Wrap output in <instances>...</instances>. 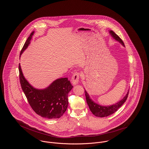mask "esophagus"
Masks as SVG:
<instances>
[{"instance_id": "1", "label": "esophagus", "mask_w": 149, "mask_h": 149, "mask_svg": "<svg viewBox=\"0 0 149 149\" xmlns=\"http://www.w3.org/2000/svg\"><path fill=\"white\" fill-rule=\"evenodd\" d=\"M80 74L79 72H76L73 74V75L72 77V83L73 85H76L79 81V78H80Z\"/></svg>"}]
</instances>
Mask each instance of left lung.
<instances>
[{
	"label": "left lung",
	"instance_id": "1",
	"mask_svg": "<svg viewBox=\"0 0 149 149\" xmlns=\"http://www.w3.org/2000/svg\"><path fill=\"white\" fill-rule=\"evenodd\" d=\"M110 33H111V36L116 40L118 41L123 45L125 46V44L123 42V41L122 40V39L116 34H115L113 31H110ZM84 92H85L86 103L89 106V108L91 111L92 112V113L95 116H96L97 117H106V116H108L115 113L120 107L125 103V102H126V100L127 99L128 95V93H129V91H128L127 95L125 96V97L122 100H120L116 104L112 105V106L106 107L102 106H100V105L97 104L95 103H94L89 98V95L87 93L86 91H85Z\"/></svg>",
	"mask_w": 149,
	"mask_h": 149
}]
</instances>
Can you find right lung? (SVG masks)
<instances>
[{"label": "right lung", "instance_id": "right-lung-1", "mask_svg": "<svg viewBox=\"0 0 149 149\" xmlns=\"http://www.w3.org/2000/svg\"><path fill=\"white\" fill-rule=\"evenodd\" d=\"M34 31L24 43L20 56L30 43ZM19 72L22 89L33 111L37 114L47 119H57L62 116L68 105V94L73 88L68 78L57 79L47 88L40 90L34 88L24 79L20 64Z\"/></svg>", "mask_w": 149, "mask_h": 149}]
</instances>
